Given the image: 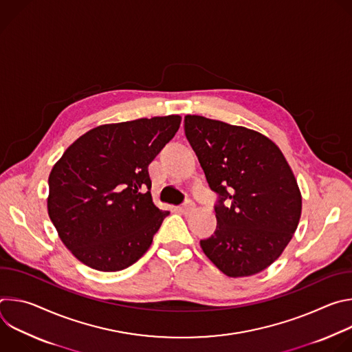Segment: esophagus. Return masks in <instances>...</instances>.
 Here are the masks:
<instances>
[{"label":"esophagus","instance_id":"obj_1","mask_svg":"<svg viewBox=\"0 0 352 352\" xmlns=\"http://www.w3.org/2000/svg\"><path fill=\"white\" fill-rule=\"evenodd\" d=\"M193 208H195L193 202H190V200H186V202L182 206L178 208V212H181L182 214H189L193 210Z\"/></svg>","mask_w":352,"mask_h":352}]
</instances>
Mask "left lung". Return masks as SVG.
<instances>
[{"label": "left lung", "instance_id": "1", "mask_svg": "<svg viewBox=\"0 0 352 352\" xmlns=\"http://www.w3.org/2000/svg\"><path fill=\"white\" fill-rule=\"evenodd\" d=\"M185 136L212 190L217 227L200 241L205 255L228 277L269 267L291 241L302 197L281 150L243 126L186 116Z\"/></svg>", "mask_w": 352, "mask_h": 352}]
</instances>
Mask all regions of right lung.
<instances>
[{
    "mask_svg": "<svg viewBox=\"0 0 352 352\" xmlns=\"http://www.w3.org/2000/svg\"><path fill=\"white\" fill-rule=\"evenodd\" d=\"M179 124V116H167L100 125L56 163L48 177V216L83 265L120 272L152 245L170 212L153 204L147 167Z\"/></svg>",
    "mask_w": 352,
    "mask_h": 352,
    "instance_id": "right-lung-1",
    "label": "right lung"
}]
</instances>
